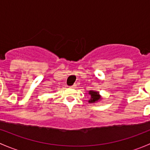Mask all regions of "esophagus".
<instances>
[{"instance_id": "obj_1", "label": "esophagus", "mask_w": 150, "mask_h": 150, "mask_svg": "<svg viewBox=\"0 0 150 150\" xmlns=\"http://www.w3.org/2000/svg\"><path fill=\"white\" fill-rule=\"evenodd\" d=\"M75 87H76V84H74L73 86H70V88H75Z\"/></svg>"}]
</instances>
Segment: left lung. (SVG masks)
<instances>
[{
    "instance_id": "1",
    "label": "left lung",
    "mask_w": 150,
    "mask_h": 150,
    "mask_svg": "<svg viewBox=\"0 0 150 150\" xmlns=\"http://www.w3.org/2000/svg\"><path fill=\"white\" fill-rule=\"evenodd\" d=\"M89 94L91 96V99L88 101V102H90V103H94L95 102H97V101L100 99V96H99L98 92L90 91H89Z\"/></svg>"
}]
</instances>
